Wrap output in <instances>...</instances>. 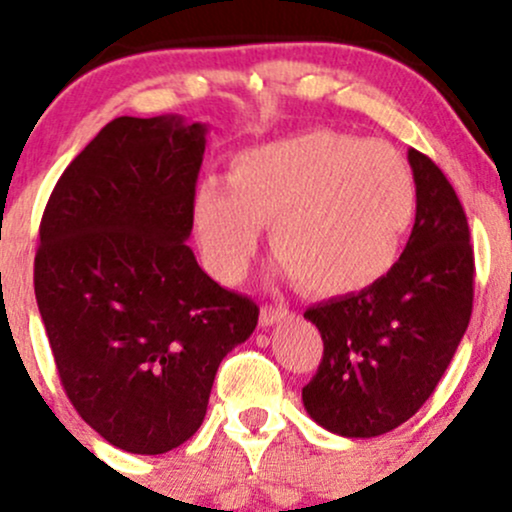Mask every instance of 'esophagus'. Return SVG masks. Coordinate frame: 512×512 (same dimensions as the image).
<instances>
[{
	"mask_svg": "<svg viewBox=\"0 0 512 512\" xmlns=\"http://www.w3.org/2000/svg\"><path fill=\"white\" fill-rule=\"evenodd\" d=\"M286 316H289V311H286L284 306H262L260 323L265 325V328H269V325L279 323V320H284Z\"/></svg>",
	"mask_w": 512,
	"mask_h": 512,
	"instance_id": "1",
	"label": "esophagus"
}]
</instances>
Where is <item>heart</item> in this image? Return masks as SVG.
<instances>
[{"mask_svg": "<svg viewBox=\"0 0 512 512\" xmlns=\"http://www.w3.org/2000/svg\"><path fill=\"white\" fill-rule=\"evenodd\" d=\"M411 167L384 143L308 131L238 153L228 187L199 184L194 228L221 282L238 284L260 228L294 282L316 296H347L384 279L413 226Z\"/></svg>", "mask_w": 512, "mask_h": 512, "instance_id": "b5f03b06", "label": "heart"}]
</instances>
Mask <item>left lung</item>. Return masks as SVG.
Returning <instances> with one entry per match:
<instances>
[{"label":"left lung","mask_w":512,"mask_h":512,"mask_svg":"<svg viewBox=\"0 0 512 512\" xmlns=\"http://www.w3.org/2000/svg\"><path fill=\"white\" fill-rule=\"evenodd\" d=\"M415 223L384 279L308 308L323 338L303 408L342 437L384 435L418 413L452 362L474 301L469 223L452 184L428 155L408 150Z\"/></svg>","instance_id":"obj_1"}]
</instances>
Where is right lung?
<instances>
[{"label":"right lung","mask_w":512,"mask_h":512,"mask_svg":"<svg viewBox=\"0 0 512 512\" xmlns=\"http://www.w3.org/2000/svg\"><path fill=\"white\" fill-rule=\"evenodd\" d=\"M206 123L119 116L50 194L36 301L67 398L131 454H165L204 423L218 364L260 308L187 245Z\"/></svg>","instance_id":"obj_1"}]
</instances>
